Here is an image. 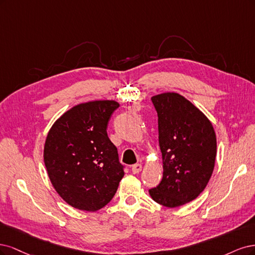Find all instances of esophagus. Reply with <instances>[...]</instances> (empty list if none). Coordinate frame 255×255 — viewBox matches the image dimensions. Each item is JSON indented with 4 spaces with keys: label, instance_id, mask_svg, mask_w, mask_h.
I'll list each match as a JSON object with an SVG mask.
<instances>
[{
    "label": "esophagus",
    "instance_id": "34e87169",
    "mask_svg": "<svg viewBox=\"0 0 255 255\" xmlns=\"http://www.w3.org/2000/svg\"><path fill=\"white\" fill-rule=\"evenodd\" d=\"M142 170V165L141 164H134V165H132V172L133 174H138L139 171Z\"/></svg>",
    "mask_w": 255,
    "mask_h": 255
}]
</instances>
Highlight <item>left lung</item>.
Masks as SVG:
<instances>
[{"label": "left lung", "instance_id": "left-lung-1", "mask_svg": "<svg viewBox=\"0 0 255 255\" xmlns=\"http://www.w3.org/2000/svg\"><path fill=\"white\" fill-rule=\"evenodd\" d=\"M163 178L149 195L159 204L177 208L200 195L215 165L216 134L212 123L185 97L174 92L154 95Z\"/></svg>", "mask_w": 255, "mask_h": 255}]
</instances>
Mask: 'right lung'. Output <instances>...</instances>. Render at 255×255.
Listing matches in <instances>:
<instances>
[{"mask_svg":"<svg viewBox=\"0 0 255 255\" xmlns=\"http://www.w3.org/2000/svg\"><path fill=\"white\" fill-rule=\"evenodd\" d=\"M120 104H79L57 120L44 145V164L51 182L71 207L95 212L108 204L124 177L118 148L107 126Z\"/></svg>","mask_w":255,"mask_h":255,"instance_id":"obj_1","label":"right lung"}]
</instances>
